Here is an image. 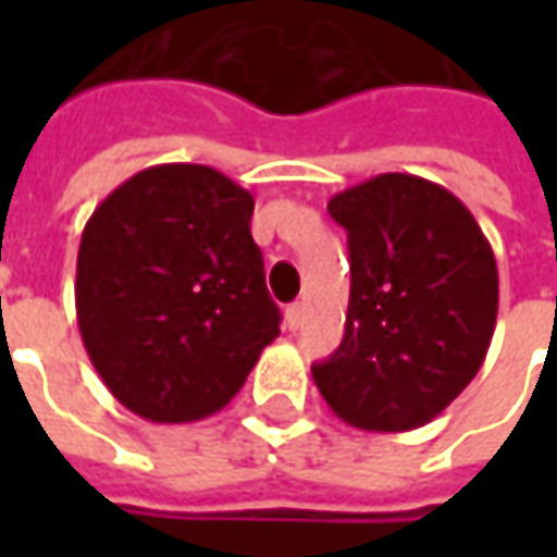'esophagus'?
I'll list each match as a JSON object with an SVG mask.
<instances>
[{
    "label": "esophagus",
    "instance_id": "1",
    "mask_svg": "<svg viewBox=\"0 0 557 557\" xmlns=\"http://www.w3.org/2000/svg\"><path fill=\"white\" fill-rule=\"evenodd\" d=\"M300 325H304V307L300 304H290L288 310H285V329L297 332Z\"/></svg>",
    "mask_w": 557,
    "mask_h": 557
}]
</instances>
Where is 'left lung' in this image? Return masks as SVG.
I'll list each match as a JSON object with an SVG mask.
<instances>
[{"label": "left lung", "instance_id": "1", "mask_svg": "<svg viewBox=\"0 0 557 557\" xmlns=\"http://www.w3.org/2000/svg\"><path fill=\"white\" fill-rule=\"evenodd\" d=\"M347 228L350 307L341 347L312 366L329 409L359 431L421 428L481 372L499 269L471 210L443 185L381 173L337 191Z\"/></svg>", "mask_w": 557, "mask_h": 557}]
</instances>
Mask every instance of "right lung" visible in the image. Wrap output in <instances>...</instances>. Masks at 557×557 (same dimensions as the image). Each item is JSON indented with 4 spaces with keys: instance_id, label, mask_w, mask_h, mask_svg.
<instances>
[{
    "instance_id": "right-lung-1",
    "label": "right lung",
    "mask_w": 557,
    "mask_h": 557,
    "mask_svg": "<svg viewBox=\"0 0 557 557\" xmlns=\"http://www.w3.org/2000/svg\"><path fill=\"white\" fill-rule=\"evenodd\" d=\"M250 216V191L220 170L158 163L83 228L79 337L114 399L145 421L220 412L278 337Z\"/></svg>"
}]
</instances>
